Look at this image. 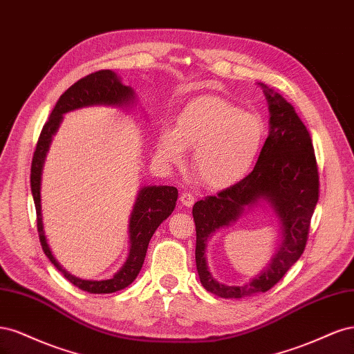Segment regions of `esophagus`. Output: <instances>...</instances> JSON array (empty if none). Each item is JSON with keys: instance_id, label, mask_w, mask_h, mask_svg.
Listing matches in <instances>:
<instances>
[{"instance_id": "34e87169", "label": "esophagus", "mask_w": 354, "mask_h": 354, "mask_svg": "<svg viewBox=\"0 0 354 354\" xmlns=\"http://www.w3.org/2000/svg\"><path fill=\"white\" fill-rule=\"evenodd\" d=\"M195 201H196V196L192 194V192H183V194H181V196H180V202L183 203L185 207H192L195 203Z\"/></svg>"}]
</instances>
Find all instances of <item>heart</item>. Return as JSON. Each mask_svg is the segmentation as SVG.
Returning <instances> with one entry per match:
<instances>
[{"label": "heart", "mask_w": 354, "mask_h": 354, "mask_svg": "<svg viewBox=\"0 0 354 354\" xmlns=\"http://www.w3.org/2000/svg\"><path fill=\"white\" fill-rule=\"evenodd\" d=\"M266 140L259 115L245 112L227 100L202 95L180 111L176 128H165L158 140V155L180 164L186 149H194L192 169L202 185L226 189L252 169Z\"/></svg>", "instance_id": "1"}]
</instances>
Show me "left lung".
<instances>
[{
    "mask_svg": "<svg viewBox=\"0 0 354 354\" xmlns=\"http://www.w3.org/2000/svg\"><path fill=\"white\" fill-rule=\"evenodd\" d=\"M266 88L270 109V134L251 173L214 196L194 205L196 226V269L202 286L221 298H242L269 291L301 257L308 239L310 221L319 199V171L312 138L291 103ZM267 200L280 216L284 241L272 263L242 287L218 284L207 270L205 246L210 234L228 225L246 206Z\"/></svg>",
    "mask_w": 354,
    "mask_h": 354,
    "instance_id": "left-lung-1",
    "label": "left lung"
}]
</instances>
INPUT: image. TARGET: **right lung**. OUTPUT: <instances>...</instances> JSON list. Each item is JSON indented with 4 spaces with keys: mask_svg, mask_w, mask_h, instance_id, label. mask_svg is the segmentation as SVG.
<instances>
[{
    "mask_svg": "<svg viewBox=\"0 0 354 354\" xmlns=\"http://www.w3.org/2000/svg\"><path fill=\"white\" fill-rule=\"evenodd\" d=\"M133 99V90L130 87H127V85H122L120 78L116 77V73H113L109 69L93 72L87 75V77L81 78L60 95L55 109L50 113L48 121L42 127L37 142L34 158H32L30 189L35 202L37 227L42 251H44V254L48 257V260L56 266V269L62 272V274L65 276L71 283L90 294H111L121 291V289L127 288L136 279L145 263L149 241L153 236V233L159 224L165 218H168L171 216V212L174 211L178 192L173 186H149L142 189L136 201L130 220L131 248L127 263L122 266V269L120 272L113 277H111V279L82 281L80 277L69 274L65 269H62V266L56 261L55 257H53L47 245L41 218V169L42 164H44V158L48 151L51 137L57 131L63 113L93 104L122 106L124 103L131 102Z\"/></svg>",
    "mask_w": 354,
    "mask_h": 354,
    "instance_id": "add662e5",
    "label": "right lung"
}]
</instances>
